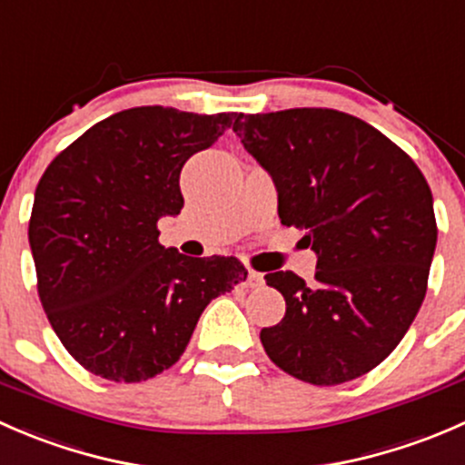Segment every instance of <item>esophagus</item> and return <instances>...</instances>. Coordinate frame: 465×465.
<instances>
[{
    "label": "esophagus",
    "mask_w": 465,
    "mask_h": 465,
    "mask_svg": "<svg viewBox=\"0 0 465 465\" xmlns=\"http://www.w3.org/2000/svg\"><path fill=\"white\" fill-rule=\"evenodd\" d=\"M262 283H265V279H262L261 272H256V270H247V281H245L247 288H261Z\"/></svg>",
    "instance_id": "1"
}]
</instances>
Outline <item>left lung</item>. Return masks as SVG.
Listing matches in <instances>:
<instances>
[{"label": "left lung", "mask_w": 465, "mask_h": 465, "mask_svg": "<svg viewBox=\"0 0 465 465\" xmlns=\"http://www.w3.org/2000/svg\"><path fill=\"white\" fill-rule=\"evenodd\" d=\"M279 193L285 227L306 232L315 283L270 272L285 317L262 328L272 362L331 387L376 369L405 337L436 247L432 191L414 159L358 116L328 107L247 114L233 124Z\"/></svg>", "instance_id": "1"}]
</instances>
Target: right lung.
Here are the masks:
<instances>
[{
	"mask_svg": "<svg viewBox=\"0 0 465 465\" xmlns=\"http://www.w3.org/2000/svg\"><path fill=\"white\" fill-rule=\"evenodd\" d=\"M238 119L162 105L116 112L37 182L29 220L37 294L64 349L94 376L142 382L166 371L211 299L247 279L233 256L166 250L157 229L184 206L186 159Z\"/></svg>",
	"mask_w": 465,
	"mask_h": 465,
	"instance_id": "add662e5",
	"label": "right lung"
}]
</instances>
